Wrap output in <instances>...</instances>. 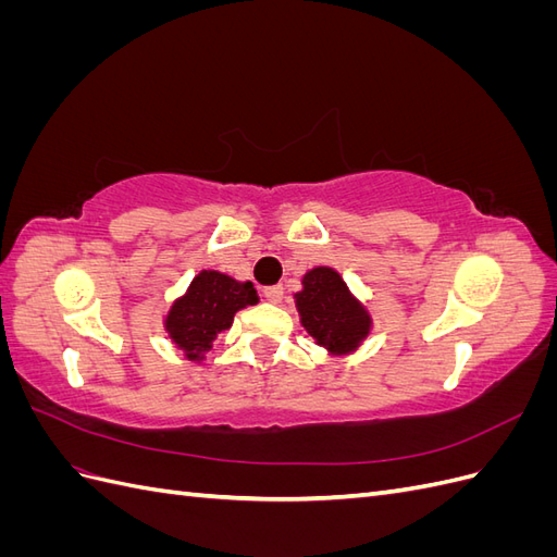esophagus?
Wrapping results in <instances>:
<instances>
[{"label": "esophagus", "instance_id": "obj_1", "mask_svg": "<svg viewBox=\"0 0 557 557\" xmlns=\"http://www.w3.org/2000/svg\"><path fill=\"white\" fill-rule=\"evenodd\" d=\"M264 299L272 301V305H278V301L283 299V285H269V288L262 290Z\"/></svg>", "mask_w": 557, "mask_h": 557}]
</instances>
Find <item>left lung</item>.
I'll list each match as a JSON object with an SVG mask.
<instances>
[{"instance_id": "left-lung-1", "label": "left lung", "mask_w": 557, "mask_h": 557, "mask_svg": "<svg viewBox=\"0 0 557 557\" xmlns=\"http://www.w3.org/2000/svg\"><path fill=\"white\" fill-rule=\"evenodd\" d=\"M301 283L305 290L295 295L301 325L334 356L356 350L369 334V315L350 297L342 276L330 267H315Z\"/></svg>"}]
</instances>
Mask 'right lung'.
<instances>
[{
    "label": "right lung",
    "instance_id": "add662e5",
    "mask_svg": "<svg viewBox=\"0 0 557 557\" xmlns=\"http://www.w3.org/2000/svg\"><path fill=\"white\" fill-rule=\"evenodd\" d=\"M252 283H239L221 272H199L166 315V332L185 350L188 360H199L221 332L230 330L234 313L256 305Z\"/></svg>",
    "mask_w": 557,
    "mask_h": 557
}]
</instances>
